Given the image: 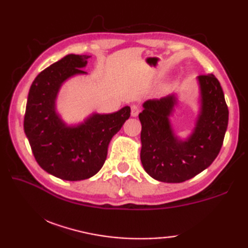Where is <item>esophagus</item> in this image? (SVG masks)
<instances>
[{
    "label": "esophagus",
    "instance_id": "34e87169",
    "mask_svg": "<svg viewBox=\"0 0 248 248\" xmlns=\"http://www.w3.org/2000/svg\"><path fill=\"white\" fill-rule=\"evenodd\" d=\"M140 108L139 105H132V107H131V116H132V117H136V116L140 114Z\"/></svg>",
    "mask_w": 248,
    "mask_h": 248
}]
</instances>
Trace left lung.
<instances>
[{"label":"left lung","mask_w":248,"mask_h":248,"mask_svg":"<svg viewBox=\"0 0 248 248\" xmlns=\"http://www.w3.org/2000/svg\"><path fill=\"white\" fill-rule=\"evenodd\" d=\"M200 113L193 133L179 140L170 116L177 104L173 94L146 101L139 115L141 124L140 161L155 180L186 181L212 164L222 148L228 125V107L222 86L213 75L198 77Z\"/></svg>","instance_id":"obj_1"}]
</instances>
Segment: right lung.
Wrapping results in <instances>:
<instances>
[{
  "label": "right lung",
  "instance_id": "obj_1",
  "mask_svg": "<svg viewBox=\"0 0 248 248\" xmlns=\"http://www.w3.org/2000/svg\"><path fill=\"white\" fill-rule=\"evenodd\" d=\"M89 55L68 54L36 77L24 115V132L39 166L62 180L80 181L101 170L110 140L129 119L131 108L93 114L78 125H67L55 110L61 86L76 75H85Z\"/></svg>",
  "mask_w": 248,
  "mask_h": 248
}]
</instances>
